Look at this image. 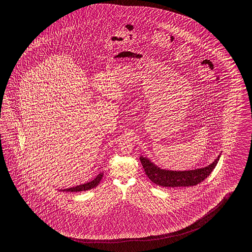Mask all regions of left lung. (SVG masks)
Returning <instances> with one entry per match:
<instances>
[{"mask_svg": "<svg viewBox=\"0 0 252 252\" xmlns=\"http://www.w3.org/2000/svg\"><path fill=\"white\" fill-rule=\"evenodd\" d=\"M220 156L221 154L208 166L186 171H174L163 169L158 166L155 163H153L149 158L144 156H141L140 160L142 162L146 176L152 183L163 187L174 188L194 186L201 183L210 175L211 172L213 171L214 168L219 162Z\"/></svg>", "mask_w": 252, "mask_h": 252, "instance_id": "left-lung-1", "label": "left lung"}]
</instances>
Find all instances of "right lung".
<instances>
[{"label":"right lung","instance_id":"add662e5","mask_svg":"<svg viewBox=\"0 0 252 252\" xmlns=\"http://www.w3.org/2000/svg\"><path fill=\"white\" fill-rule=\"evenodd\" d=\"M103 176V172L100 173L98 176L95 177L94 180L90 181L86 184L83 185H79V186H74V187H70V188H66V189H63L62 191H70V192H74V191H83V190H88L94 188L96 186L100 184V180Z\"/></svg>","mask_w":252,"mask_h":252}]
</instances>
